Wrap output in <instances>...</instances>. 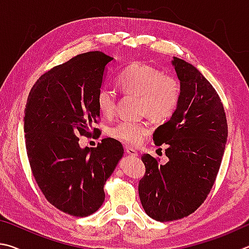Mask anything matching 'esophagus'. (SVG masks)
<instances>
[{
	"label": "esophagus",
	"mask_w": 249,
	"mask_h": 249,
	"mask_svg": "<svg viewBox=\"0 0 249 249\" xmlns=\"http://www.w3.org/2000/svg\"><path fill=\"white\" fill-rule=\"evenodd\" d=\"M125 152H127L128 155L134 156V158H137V156L139 155L138 152L134 150V149H132V147H130V146H125Z\"/></svg>",
	"instance_id": "1"
}]
</instances>
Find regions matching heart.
I'll list each match as a JSON object with an SVG mask.
<instances>
[{
    "instance_id": "obj_1",
    "label": "heart",
    "mask_w": 249,
    "mask_h": 249,
    "mask_svg": "<svg viewBox=\"0 0 249 249\" xmlns=\"http://www.w3.org/2000/svg\"><path fill=\"white\" fill-rule=\"evenodd\" d=\"M117 85L122 93L138 96L140 112L154 120L171 117L179 102L180 85L176 78L147 63L128 65L118 75ZM96 105L103 116L111 117L117 107L116 93L103 86L96 95ZM150 132L146 121H120L109 129L112 138L130 145L140 144Z\"/></svg>"
}]
</instances>
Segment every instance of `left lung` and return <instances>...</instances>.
<instances>
[{
    "label": "left lung",
    "mask_w": 249,
    "mask_h": 249,
    "mask_svg": "<svg viewBox=\"0 0 249 249\" xmlns=\"http://www.w3.org/2000/svg\"><path fill=\"white\" fill-rule=\"evenodd\" d=\"M180 97L171 119L155 130L153 141L166 144V164L142 155L145 174L139 196L146 214L160 222L188 216L208 197L228 140V122L219 95L197 68L174 56Z\"/></svg>",
    "instance_id": "1"
}]
</instances>
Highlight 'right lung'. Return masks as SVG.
I'll return each instance as SVG.
<instances>
[{
  "label": "right lung",
  "mask_w": 249,
  "mask_h": 249,
  "mask_svg": "<svg viewBox=\"0 0 249 249\" xmlns=\"http://www.w3.org/2000/svg\"><path fill=\"white\" fill-rule=\"evenodd\" d=\"M113 58L100 51L78 54L39 77L24 116L26 150L35 180L52 206L73 216L102 207L104 185L124 155L115 139L97 147L78 144L99 120L96 95Z\"/></svg>",
  "instance_id": "obj_1"
}]
</instances>
